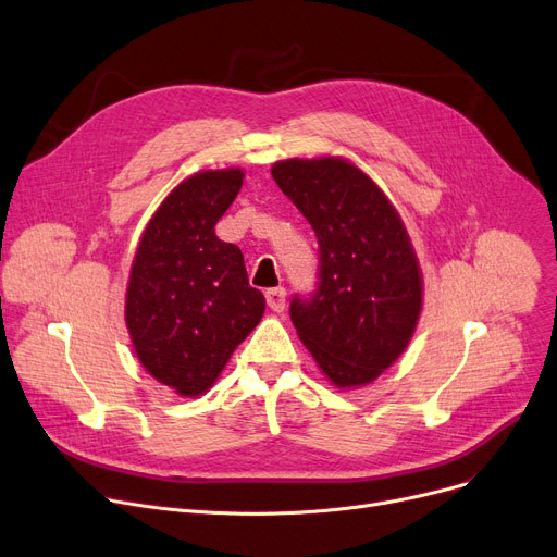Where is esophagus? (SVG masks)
<instances>
[{"label":"esophagus","mask_w":557,"mask_h":557,"mask_svg":"<svg viewBox=\"0 0 557 557\" xmlns=\"http://www.w3.org/2000/svg\"><path fill=\"white\" fill-rule=\"evenodd\" d=\"M265 299H268V306L274 312H283V308H285V289L283 287H272V289L265 292Z\"/></svg>","instance_id":"obj_1"}]
</instances>
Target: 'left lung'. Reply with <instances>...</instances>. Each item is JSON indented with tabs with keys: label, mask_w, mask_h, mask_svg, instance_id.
<instances>
[{
	"label": "left lung",
	"mask_w": 557,
	"mask_h": 557,
	"mask_svg": "<svg viewBox=\"0 0 557 557\" xmlns=\"http://www.w3.org/2000/svg\"><path fill=\"white\" fill-rule=\"evenodd\" d=\"M272 177L314 228L321 281L289 317L319 371L342 391L377 380L409 346L422 272L386 193L350 159H281Z\"/></svg>",
	"instance_id": "1"
}]
</instances>
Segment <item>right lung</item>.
<instances>
[{
  "label": "right lung",
  "instance_id": "add662e5",
  "mask_svg": "<svg viewBox=\"0 0 557 557\" xmlns=\"http://www.w3.org/2000/svg\"><path fill=\"white\" fill-rule=\"evenodd\" d=\"M243 180L238 166L182 180L148 220L129 268V342L141 367L182 398L207 394L265 312L240 249L215 236Z\"/></svg>",
  "mask_w": 557,
  "mask_h": 557
}]
</instances>
